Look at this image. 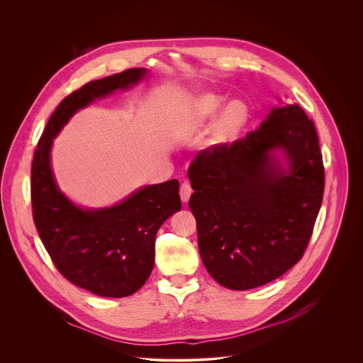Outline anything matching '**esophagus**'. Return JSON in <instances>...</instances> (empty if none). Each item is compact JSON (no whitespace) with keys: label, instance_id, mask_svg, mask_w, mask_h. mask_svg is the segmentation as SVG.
<instances>
[{"label":"esophagus","instance_id":"34e87169","mask_svg":"<svg viewBox=\"0 0 363 363\" xmlns=\"http://www.w3.org/2000/svg\"><path fill=\"white\" fill-rule=\"evenodd\" d=\"M191 194H192V186H191V184H189L188 181H184V182L181 184V188H179V195H181L182 202H188Z\"/></svg>","mask_w":363,"mask_h":363}]
</instances>
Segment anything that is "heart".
<instances>
[{
	"mask_svg": "<svg viewBox=\"0 0 363 363\" xmlns=\"http://www.w3.org/2000/svg\"><path fill=\"white\" fill-rule=\"evenodd\" d=\"M224 103V97L217 96V94H203L202 97L198 99L195 111H194V122L196 125H202L203 122L213 119L217 112L221 109ZM248 121V111L244 103L234 100L230 101L228 105L223 109L217 128H216V142L217 143H225L233 140L241 129L245 126Z\"/></svg>",
	"mask_w": 363,
	"mask_h": 363,
	"instance_id": "b5f03b06",
	"label": "heart"
}]
</instances>
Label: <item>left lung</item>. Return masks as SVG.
<instances>
[{
    "label": "left lung",
    "instance_id": "left-lung-1",
    "mask_svg": "<svg viewBox=\"0 0 363 363\" xmlns=\"http://www.w3.org/2000/svg\"><path fill=\"white\" fill-rule=\"evenodd\" d=\"M188 178L202 263L221 286L267 284L303 257L325 168L315 123L298 105L273 108L245 138L201 150Z\"/></svg>",
    "mask_w": 363,
    "mask_h": 363
}]
</instances>
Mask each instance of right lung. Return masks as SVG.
<instances>
[{"instance_id":"right-lung-1","label":"right lung","mask_w":363,"mask_h":363,"mask_svg":"<svg viewBox=\"0 0 363 363\" xmlns=\"http://www.w3.org/2000/svg\"><path fill=\"white\" fill-rule=\"evenodd\" d=\"M146 73V69H129L70 93L50 116L34 152L31 202L38 235L69 281L101 297H126L145 284L155 263V237L181 210L179 182L143 186L108 208H80L59 189L50 152L53 139L79 109L129 89Z\"/></svg>"}]
</instances>
